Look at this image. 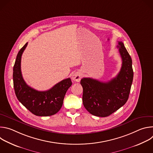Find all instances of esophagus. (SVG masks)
I'll return each mask as SVG.
<instances>
[{
    "label": "esophagus",
    "mask_w": 153,
    "mask_h": 153,
    "mask_svg": "<svg viewBox=\"0 0 153 153\" xmlns=\"http://www.w3.org/2000/svg\"><path fill=\"white\" fill-rule=\"evenodd\" d=\"M81 77H82V74H81V73L80 71H77V72L74 73L72 75V79H73V80L77 82L80 81Z\"/></svg>",
    "instance_id": "obj_1"
}]
</instances>
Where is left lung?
I'll use <instances>...</instances> for the list:
<instances>
[{
	"instance_id": "obj_1",
	"label": "left lung",
	"mask_w": 153,
	"mask_h": 153,
	"mask_svg": "<svg viewBox=\"0 0 153 153\" xmlns=\"http://www.w3.org/2000/svg\"><path fill=\"white\" fill-rule=\"evenodd\" d=\"M117 48L122 58L120 71L110 81L103 82L92 78H83V104L90 114L107 117L125 104L128 100L133 80L132 59L122 42Z\"/></svg>"
}]
</instances>
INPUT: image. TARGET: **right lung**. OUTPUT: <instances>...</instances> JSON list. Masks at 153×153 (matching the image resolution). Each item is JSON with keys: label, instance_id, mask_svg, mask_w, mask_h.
Wrapping results in <instances>:
<instances>
[{"label": "right lung", "instance_id": "right-lung-1", "mask_svg": "<svg viewBox=\"0 0 153 153\" xmlns=\"http://www.w3.org/2000/svg\"><path fill=\"white\" fill-rule=\"evenodd\" d=\"M28 43L19 51L13 67V85L16 97L26 108L37 116L56 114L63 105L64 97L71 86L70 78L64 79L47 91H39L29 86L21 72V57Z\"/></svg>", "mask_w": 153, "mask_h": 153}]
</instances>
